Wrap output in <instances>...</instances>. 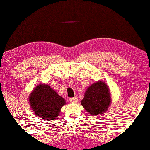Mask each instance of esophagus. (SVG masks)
Instances as JSON below:
<instances>
[{
	"label": "esophagus",
	"instance_id": "obj_1",
	"mask_svg": "<svg viewBox=\"0 0 150 150\" xmlns=\"http://www.w3.org/2000/svg\"><path fill=\"white\" fill-rule=\"evenodd\" d=\"M69 100L71 103H77V101H78V100H77V98L76 97H75L73 98H70Z\"/></svg>",
	"mask_w": 150,
	"mask_h": 150
}]
</instances>
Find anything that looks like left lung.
I'll return each mask as SVG.
<instances>
[{"label": "left lung", "mask_w": 150, "mask_h": 150, "mask_svg": "<svg viewBox=\"0 0 150 150\" xmlns=\"http://www.w3.org/2000/svg\"><path fill=\"white\" fill-rule=\"evenodd\" d=\"M111 104V92L104 81L94 82L86 89L81 104L91 116L97 117L107 111Z\"/></svg>", "instance_id": "1"}]
</instances>
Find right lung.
Masks as SVG:
<instances>
[{
    "instance_id": "1",
    "label": "right lung",
    "mask_w": 150,
    "mask_h": 150,
    "mask_svg": "<svg viewBox=\"0 0 150 150\" xmlns=\"http://www.w3.org/2000/svg\"><path fill=\"white\" fill-rule=\"evenodd\" d=\"M29 104L34 114L41 119L53 120L66 104L64 98L47 84H39L29 96Z\"/></svg>"
}]
</instances>
